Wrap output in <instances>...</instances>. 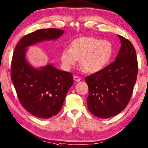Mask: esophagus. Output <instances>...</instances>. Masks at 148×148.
Returning a JSON list of instances; mask_svg holds the SVG:
<instances>
[{"label":"esophagus","instance_id":"1","mask_svg":"<svg viewBox=\"0 0 148 148\" xmlns=\"http://www.w3.org/2000/svg\"><path fill=\"white\" fill-rule=\"evenodd\" d=\"M74 79L76 82H79V81H80V78H79V77H78V76H74Z\"/></svg>","mask_w":148,"mask_h":148}]
</instances>
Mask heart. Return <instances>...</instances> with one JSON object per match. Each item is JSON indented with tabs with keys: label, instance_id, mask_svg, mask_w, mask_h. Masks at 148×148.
<instances>
[{
	"label": "heart",
	"instance_id": "1",
	"mask_svg": "<svg viewBox=\"0 0 148 148\" xmlns=\"http://www.w3.org/2000/svg\"><path fill=\"white\" fill-rule=\"evenodd\" d=\"M113 53L111 43L91 37L75 39L70 48L63 49L61 62L63 67L70 70L79 59L84 71L94 73L102 70L109 63Z\"/></svg>",
	"mask_w": 148,
	"mask_h": 148
}]
</instances>
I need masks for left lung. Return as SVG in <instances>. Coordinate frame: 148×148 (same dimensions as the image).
Listing matches in <instances>:
<instances>
[{
    "label": "left lung",
    "instance_id": "1",
    "mask_svg": "<svg viewBox=\"0 0 148 148\" xmlns=\"http://www.w3.org/2000/svg\"><path fill=\"white\" fill-rule=\"evenodd\" d=\"M121 47L115 61L86 77L90 112L101 119L119 114L130 101L138 75L136 50L131 42L118 35Z\"/></svg>",
    "mask_w": 148,
    "mask_h": 148
}]
</instances>
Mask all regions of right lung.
I'll list each match as a JSON object with an SVG mask.
<instances>
[{
    "label": "right lung",
    "instance_id": "add662e5",
    "mask_svg": "<svg viewBox=\"0 0 148 148\" xmlns=\"http://www.w3.org/2000/svg\"><path fill=\"white\" fill-rule=\"evenodd\" d=\"M64 34L56 28L41 29L23 36L13 53L11 79L25 109L39 118L49 119L61 109L66 95L74 83L72 74L51 64L36 69L25 59L27 47L47 40H55Z\"/></svg>",
    "mask_w": 148,
    "mask_h": 148
}]
</instances>
